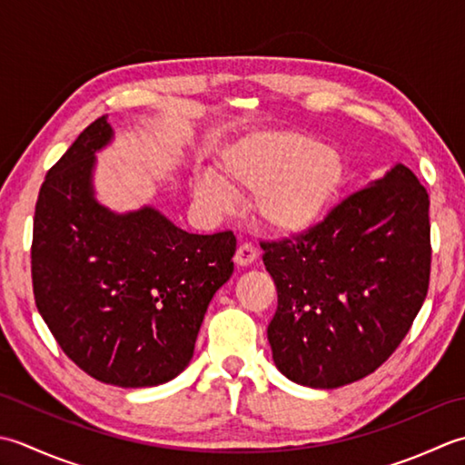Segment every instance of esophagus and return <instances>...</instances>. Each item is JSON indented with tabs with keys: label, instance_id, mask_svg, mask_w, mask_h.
Instances as JSON below:
<instances>
[{
	"label": "esophagus",
	"instance_id": "34e87169",
	"mask_svg": "<svg viewBox=\"0 0 465 465\" xmlns=\"http://www.w3.org/2000/svg\"><path fill=\"white\" fill-rule=\"evenodd\" d=\"M257 257H259V251L254 249L251 242H242L239 249H236L234 261H236V264H241V267H246V264H251Z\"/></svg>",
	"mask_w": 465,
	"mask_h": 465
}]
</instances>
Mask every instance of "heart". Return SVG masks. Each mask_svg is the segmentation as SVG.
Segmentation results:
<instances>
[{
  "label": "heart",
  "mask_w": 465,
  "mask_h": 465,
  "mask_svg": "<svg viewBox=\"0 0 465 465\" xmlns=\"http://www.w3.org/2000/svg\"><path fill=\"white\" fill-rule=\"evenodd\" d=\"M226 184L254 193L257 221L272 232L309 231L337 194L343 164L329 148H317L295 132L254 134L234 146L221 163ZM194 194L216 213L231 206L223 181L214 174L194 180Z\"/></svg>",
  "instance_id": "1"
}]
</instances>
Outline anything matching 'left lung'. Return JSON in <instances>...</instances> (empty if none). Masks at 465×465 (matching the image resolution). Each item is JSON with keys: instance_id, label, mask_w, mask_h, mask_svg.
Here are the masks:
<instances>
[{"instance_id": "1", "label": "left lung", "mask_w": 465, "mask_h": 465, "mask_svg": "<svg viewBox=\"0 0 465 465\" xmlns=\"http://www.w3.org/2000/svg\"><path fill=\"white\" fill-rule=\"evenodd\" d=\"M430 229L428 191L397 164L309 231L262 241L279 297L267 329L279 371L335 390L381 367L428 297Z\"/></svg>"}]
</instances>
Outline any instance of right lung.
Listing matches in <instances>:
<instances>
[{"label": "right lung", "mask_w": 465, "mask_h": 465, "mask_svg": "<svg viewBox=\"0 0 465 465\" xmlns=\"http://www.w3.org/2000/svg\"><path fill=\"white\" fill-rule=\"evenodd\" d=\"M100 116L47 170L34 216L35 307L62 351L102 383H166L193 359L213 295L234 271L231 231L191 234L154 208L114 214L94 201Z\"/></svg>", "instance_id": "1"}]
</instances>
